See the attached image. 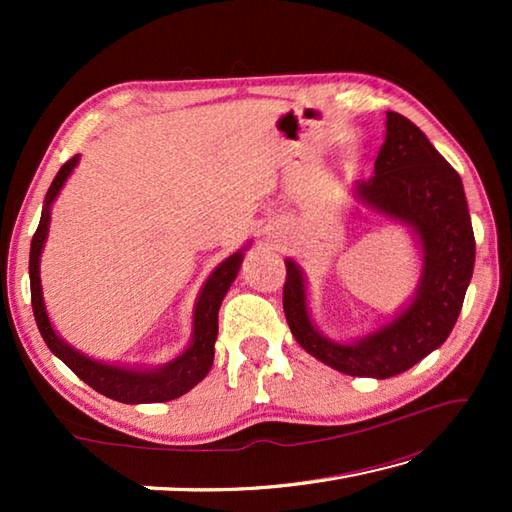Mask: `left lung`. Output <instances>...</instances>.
I'll return each mask as SVG.
<instances>
[{"instance_id":"1","label":"left lung","mask_w":512,"mask_h":512,"mask_svg":"<svg viewBox=\"0 0 512 512\" xmlns=\"http://www.w3.org/2000/svg\"><path fill=\"white\" fill-rule=\"evenodd\" d=\"M385 127L374 173L358 180L354 193L369 211L407 226L416 237L422 268L413 297L391 321L343 343L314 325L306 277L290 257L284 286L286 319L303 350L343 374L380 380L407 372L447 341L475 266V237L458 171L409 118L387 112Z\"/></svg>"}]
</instances>
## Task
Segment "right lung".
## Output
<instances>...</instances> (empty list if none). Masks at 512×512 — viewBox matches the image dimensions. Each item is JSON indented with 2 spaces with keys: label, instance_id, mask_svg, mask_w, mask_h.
Listing matches in <instances>:
<instances>
[{
  "label": "right lung",
  "instance_id": "1",
  "mask_svg": "<svg viewBox=\"0 0 512 512\" xmlns=\"http://www.w3.org/2000/svg\"><path fill=\"white\" fill-rule=\"evenodd\" d=\"M79 165V154L70 158L54 176L50 189L46 193L41 209V220L37 226V233L32 237L30 244V297H32V312H35L37 328L43 336V341L50 347V352L61 358L72 372L79 376L83 383H88L99 394L127 402V405H145V402H167L173 398H180L193 389L200 380L209 374L215 356V339H217V312H220L222 299L226 297L228 288L235 281L239 266H242L244 250L250 242L239 248L237 253L226 257L224 262L217 266L209 279L204 281L198 299L193 306V332L191 341L184 347L182 354L171 358L169 363L158 367H129V365H114L105 361H96V358L83 354L72 347L68 341L54 332L46 303H43V288H41V253L43 244L48 239L50 228V209L52 202L57 200L65 180L70 178L74 167Z\"/></svg>",
  "mask_w": 512,
  "mask_h": 512
}]
</instances>
